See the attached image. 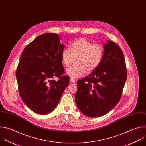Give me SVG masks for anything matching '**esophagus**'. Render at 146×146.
Segmentation results:
<instances>
[{
  "mask_svg": "<svg viewBox=\"0 0 146 146\" xmlns=\"http://www.w3.org/2000/svg\"><path fill=\"white\" fill-rule=\"evenodd\" d=\"M75 80L73 79V78H70V83H71V84H72V83H74L75 82Z\"/></svg>",
  "mask_w": 146,
  "mask_h": 146,
  "instance_id": "obj_1",
  "label": "esophagus"
}]
</instances>
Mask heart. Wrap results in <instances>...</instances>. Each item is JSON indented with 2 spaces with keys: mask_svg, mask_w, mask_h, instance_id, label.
Wrapping results in <instances>:
<instances>
[{
  "mask_svg": "<svg viewBox=\"0 0 146 146\" xmlns=\"http://www.w3.org/2000/svg\"><path fill=\"white\" fill-rule=\"evenodd\" d=\"M104 49L100 44H93L86 38H81L73 41L69 48H64L61 57L62 64L68 66L76 58V64L66 70V74L73 78L83 76L86 70L91 72L101 64Z\"/></svg>",
  "mask_w": 146,
  "mask_h": 146,
  "instance_id": "heart-1",
  "label": "heart"
}]
</instances>
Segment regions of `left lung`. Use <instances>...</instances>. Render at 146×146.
Returning <instances> with one entry per match:
<instances>
[{"instance_id":"8db88e82","label":"left lung","mask_w":146,"mask_h":146,"mask_svg":"<svg viewBox=\"0 0 146 146\" xmlns=\"http://www.w3.org/2000/svg\"><path fill=\"white\" fill-rule=\"evenodd\" d=\"M127 68L120 46L111 40L104 46L100 65L77 81L76 105L85 116L98 117L110 112L119 102L127 79Z\"/></svg>"}]
</instances>
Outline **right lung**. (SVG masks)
<instances>
[{
	"instance_id": "1",
	"label": "right lung",
	"mask_w": 146,
	"mask_h": 146,
	"mask_svg": "<svg viewBox=\"0 0 146 146\" xmlns=\"http://www.w3.org/2000/svg\"><path fill=\"white\" fill-rule=\"evenodd\" d=\"M64 49L57 34L45 33L27 44L21 54L16 71L19 93L35 113L52 112L69 84V76H63L61 54ZM54 77L59 80H53Z\"/></svg>"
}]
</instances>
